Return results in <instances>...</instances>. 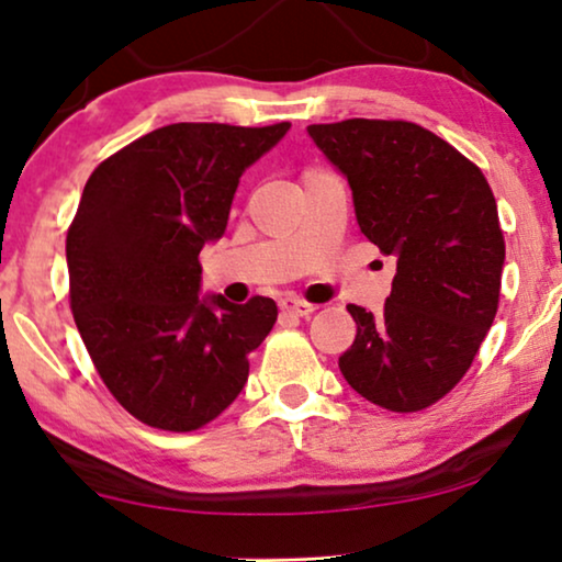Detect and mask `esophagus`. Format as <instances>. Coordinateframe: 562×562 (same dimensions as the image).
<instances>
[{"label": "esophagus", "mask_w": 562, "mask_h": 562, "mask_svg": "<svg viewBox=\"0 0 562 562\" xmlns=\"http://www.w3.org/2000/svg\"><path fill=\"white\" fill-rule=\"evenodd\" d=\"M279 310L283 314H289V317H310V314L317 310V306L306 304V302H302V299L286 296V299H281V302H279Z\"/></svg>", "instance_id": "obj_1"}]
</instances>
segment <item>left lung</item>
<instances>
[{
  "label": "left lung",
  "mask_w": 562,
  "mask_h": 562,
  "mask_svg": "<svg viewBox=\"0 0 562 562\" xmlns=\"http://www.w3.org/2000/svg\"><path fill=\"white\" fill-rule=\"evenodd\" d=\"M306 133L350 183L360 233L396 258L381 314L350 304L345 381L391 412H419L471 368L498 310L504 235L481 168L402 120H342Z\"/></svg>",
  "instance_id": "1"
}]
</instances>
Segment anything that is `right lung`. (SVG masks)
Returning <instances> with one entry per match:
<instances>
[{
    "mask_svg": "<svg viewBox=\"0 0 562 562\" xmlns=\"http://www.w3.org/2000/svg\"><path fill=\"white\" fill-rule=\"evenodd\" d=\"M289 127H158L99 164L83 187L66 237L71 312L106 389L145 425L204 427L248 381V352L279 306L268 296H202L199 252L225 235L245 168Z\"/></svg>",
    "mask_w": 562,
    "mask_h": 562,
    "instance_id": "add662e5",
    "label": "right lung"
}]
</instances>
